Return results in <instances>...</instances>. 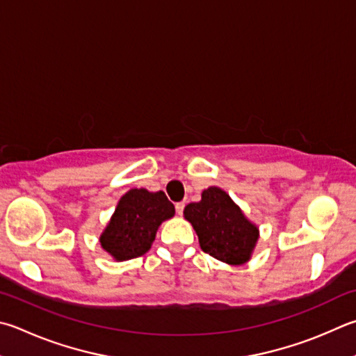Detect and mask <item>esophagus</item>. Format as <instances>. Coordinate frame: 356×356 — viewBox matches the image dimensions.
<instances>
[{
  "label": "esophagus",
  "instance_id": "34e87169",
  "mask_svg": "<svg viewBox=\"0 0 356 356\" xmlns=\"http://www.w3.org/2000/svg\"><path fill=\"white\" fill-rule=\"evenodd\" d=\"M184 209H185V204L184 202H177L176 204V211H177L179 216L184 215Z\"/></svg>",
  "mask_w": 356,
  "mask_h": 356
}]
</instances>
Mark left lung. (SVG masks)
<instances>
[{
	"label": "left lung",
	"instance_id": "1",
	"mask_svg": "<svg viewBox=\"0 0 356 356\" xmlns=\"http://www.w3.org/2000/svg\"><path fill=\"white\" fill-rule=\"evenodd\" d=\"M184 216L196 230L205 254L235 266L249 261L258 240V227L224 190L218 186L204 190L199 202L185 207Z\"/></svg>",
	"mask_w": 356,
	"mask_h": 356
}]
</instances>
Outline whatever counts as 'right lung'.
<instances>
[{
	"label": "right lung",
	"mask_w": 356,
	"mask_h": 356,
	"mask_svg": "<svg viewBox=\"0 0 356 356\" xmlns=\"http://www.w3.org/2000/svg\"><path fill=\"white\" fill-rule=\"evenodd\" d=\"M172 216L174 205L163 191L129 190L116 205L99 243L116 261L132 260L151 249L159 225Z\"/></svg>",
	"instance_id": "add662e5"
}]
</instances>
